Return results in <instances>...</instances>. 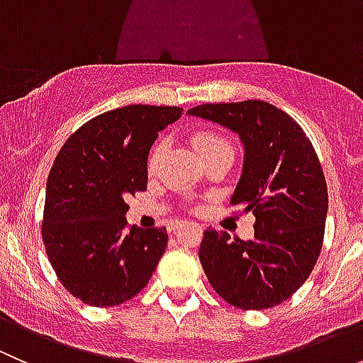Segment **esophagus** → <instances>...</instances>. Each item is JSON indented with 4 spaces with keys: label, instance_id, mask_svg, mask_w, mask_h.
<instances>
[{
    "label": "esophagus",
    "instance_id": "34e87169",
    "mask_svg": "<svg viewBox=\"0 0 363 363\" xmlns=\"http://www.w3.org/2000/svg\"><path fill=\"white\" fill-rule=\"evenodd\" d=\"M182 226V221H175L174 225H172V230H177V228H181Z\"/></svg>",
    "mask_w": 363,
    "mask_h": 363
}]
</instances>
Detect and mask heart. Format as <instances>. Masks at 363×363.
I'll return each instance as SVG.
<instances>
[{
  "mask_svg": "<svg viewBox=\"0 0 363 363\" xmlns=\"http://www.w3.org/2000/svg\"><path fill=\"white\" fill-rule=\"evenodd\" d=\"M193 144H195V147L199 149L200 155H202L207 161L214 158V156L223 155V152H233L232 142H230L225 135L218 133V131H211V130L196 131V133L193 135ZM163 152H164V142L163 140L156 142L151 155H149V170H155V168L158 167Z\"/></svg>",
  "mask_w": 363,
  "mask_h": 363,
  "instance_id": "1",
  "label": "heart"
}]
</instances>
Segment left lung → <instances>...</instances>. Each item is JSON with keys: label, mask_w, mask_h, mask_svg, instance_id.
<instances>
[{"label": "left lung", "mask_w": 363, "mask_h": 363, "mask_svg": "<svg viewBox=\"0 0 363 363\" xmlns=\"http://www.w3.org/2000/svg\"><path fill=\"white\" fill-rule=\"evenodd\" d=\"M239 133L244 170L230 205L256 218L251 240L205 230L200 262L216 294L244 311L279 306L313 272L325 237L328 191L309 137L262 100L203 104L188 111Z\"/></svg>", "instance_id": "left-lung-1"}]
</instances>
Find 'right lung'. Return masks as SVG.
Masks as SVG:
<instances>
[{"instance_id": "obj_1", "label": "right lung", "mask_w": 363, "mask_h": 363, "mask_svg": "<svg viewBox=\"0 0 363 363\" xmlns=\"http://www.w3.org/2000/svg\"><path fill=\"white\" fill-rule=\"evenodd\" d=\"M181 107L128 105L100 113L68 137L47 177L43 246L57 279L87 306L133 298L168 242L164 226L126 223L128 196L147 189V156Z\"/></svg>"}]
</instances>
